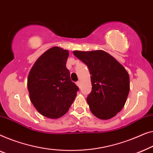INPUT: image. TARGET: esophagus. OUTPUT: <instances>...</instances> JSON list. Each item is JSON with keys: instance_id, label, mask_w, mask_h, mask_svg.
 Segmentation results:
<instances>
[{"instance_id": "1", "label": "esophagus", "mask_w": 153, "mask_h": 153, "mask_svg": "<svg viewBox=\"0 0 153 153\" xmlns=\"http://www.w3.org/2000/svg\"><path fill=\"white\" fill-rule=\"evenodd\" d=\"M76 85H77V87H78L79 88L81 87V84H80V82H79V81H77V82Z\"/></svg>"}]
</instances>
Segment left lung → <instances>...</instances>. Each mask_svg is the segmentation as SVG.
Segmentation results:
<instances>
[{
  "label": "left lung",
  "instance_id": "left-lung-1",
  "mask_svg": "<svg viewBox=\"0 0 153 153\" xmlns=\"http://www.w3.org/2000/svg\"><path fill=\"white\" fill-rule=\"evenodd\" d=\"M76 57L88 66L92 89L87 98L92 114L107 120L124 107L129 91L130 77L123 66L103 51H74Z\"/></svg>",
  "mask_w": 153,
  "mask_h": 153
}]
</instances>
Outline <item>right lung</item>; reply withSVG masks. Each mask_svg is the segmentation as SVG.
I'll use <instances>...</instances> for the list:
<instances>
[{
    "mask_svg": "<svg viewBox=\"0 0 153 153\" xmlns=\"http://www.w3.org/2000/svg\"><path fill=\"white\" fill-rule=\"evenodd\" d=\"M69 53L53 47L40 56L27 78L30 98L41 114L58 119L67 112L79 91L66 66Z\"/></svg>",
    "mask_w": 153,
    "mask_h": 153,
    "instance_id": "right-lung-1",
    "label": "right lung"
}]
</instances>
